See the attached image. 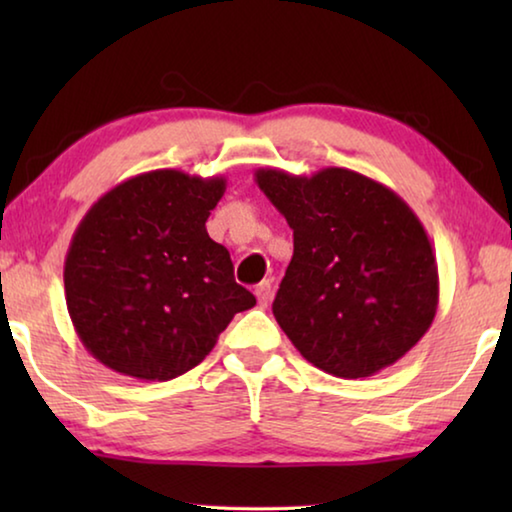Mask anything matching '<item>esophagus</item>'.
Here are the masks:
<instances>
[{
	"instance_id": "1",
	"label": "esophagus",
	"mask_w": 512,
	"mask_h": 512,
	"mask_svg": "<svg viewBox=\"0 0 512 512\" xmlns=\"http://www.w3.org/2000/svg\"><path fill=\"white\" fill-rule=\"evenodd\" d=\"M255 296H257L259 307H266L268 300H271V280L259 282L257 287H255Z\"/></svg>"
}]
</instances>
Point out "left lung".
Returning a JSON list of instances; mask_svg holds the SVG:
<instances>
[{
	"instance_id": "left-lung-1",
	"label": "left lung",
	"mask_w": 512,
	"mask_h": 512,
	"mask_svg": "<svg viewBox=\"0 0 512 512\" xmlns=\"http://www.w3.org/2000/svg\"><path fill=\"white\" fill-rule=\"evenodd\" d=\"M255 183L293 230L273 316L302 357L341 379L402 359L438 309L436 255L411 207L343 167L257 169Z\"/></svg>"
}]
</instances>
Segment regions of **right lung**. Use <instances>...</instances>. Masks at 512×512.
Returning a JSON list of instances; mask_svg holds the SVG:
<instances>
[{"label":"right lung","mask_w":512,"mask_h":512,"mask_svg":"<svg viewBox=\"0 0 512 512\" xmlns=\"http://www.w3.org/2000/svg\"><path fill=\"white\" fill-rule=\"evenodd\" d=\"M225 178L178 169L112 187L76 228L65 300L94 359L121 375L169 381L198 366L255 296L235 282L230 253L205 221Z\"/></svg>","instance_id":"obj_1"}]
</instances>
